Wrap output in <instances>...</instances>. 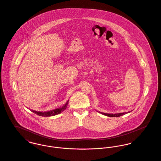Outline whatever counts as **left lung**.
<instances>
[{
	"instance_id": "left-lung-1",
	"label": "left lung",
	"mask_w": 161,
	"mask_h": 161,
	"mask_svg": "<svg viewBox=\"0 0 161 161\" xmlns=\"http://www.w3.org/2000/svg\"><path fill=\"white\" fill-rule=\"evenodd\" d=\"M98 112V111H97ZM99 112L101 114H103V115H105V116H109V117H119V116H123V115H125V114H127L128 113H130V112H124V113H119V114H106V113H103V112Z\"/></svg>"
}]
</instances>
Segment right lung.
Instances as JSON below:
<instances>
[{"instance_id":"right-lung-1","label":"right lung","mask_w":161,"mask_h":161,"mask_svg":"<svg viewBox=\"0 0 161 161\" xmlns=\"http://www.w3.org/2000/svg\"><path fill=\"white\" fill-rule=\"evenodd\" d=\"M68 102L69 100L67 101V102L66 103V104L63 106V107L58 108H55L54 110H51L49 111H46V112H37L36 110H30L31 112H34V114H37L38 116H45V117H47V116H55V115H58L61 114L62 112H63L68 106Z\"/></svg>"}]
</instances>
